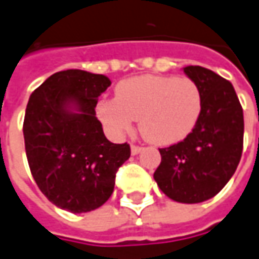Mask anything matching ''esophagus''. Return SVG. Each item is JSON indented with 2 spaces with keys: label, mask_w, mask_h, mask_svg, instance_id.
Segmentation results:
<instances>
[{
  "label": "esophagus",
  "mask_w": 259,
  "mask_h": 259,
  "mask_svg": "<svg viewBox=\"0 0 259 259\" xmlns=\"http://www.w3.org/2000/svg\"><path fill=\"white\" fill-rule=\"evenodd\" d=\"M143 150V147H140V146H136V144H132V154L136 155L139 154L140 151Z\"/></svg>",
  "instance_id": "esophagus-1"
}]
</instances>
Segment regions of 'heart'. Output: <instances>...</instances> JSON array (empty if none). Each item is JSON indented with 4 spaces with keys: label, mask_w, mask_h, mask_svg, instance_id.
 <instances>
[{
    "label": "heart",
    "mask_w": 259,
    "mask_h": 259,
    "mask_svg": "<svg viewBox=\"0 0 259 259\" xmlns=\"http://www.w3.org/2000/svg\"><path fill=\"white\" fill-rule=\"evenodd\" d=\"M203 111L200 87L191 78L142 75L122 81L115 98H102L97 115L113 135L130 132L135 119L148 142L168 146L191 135Z\"/></svg>",
    "instance_id": "obj_1"
}]
</instances>
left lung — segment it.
I'll return each mask as SVG.
<instances>
[{
	"label": "left lung",
	"mask_w": 259,
	"mask_h": 259,
	"mask_svg": "<svg viewBox=\"0 0 259 259\" xmlns=\"http://www.w3.org/2000/svg\"><path fill=\"white\" fill-rule=\"evenodd\" d=\"M184 71L200 87L203 111L191 135L160 148L154 180L175 202L200 203L218 195L236 172L243 154L244 115L230 81L200 66Z\"/></svg>",
	"instance_id": "left-lung-1"
}]
</instances>
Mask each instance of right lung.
Returning <instances> with one entry per match:
<instances>
[{"label": "right lung", "instance_id": "add662e5", "mask_svg": "<svg viewBox=\"0 0 259 259\" xmlns=\"http://www.w3.org/2000/svg\"><path fill=\"white\" fill-rule=\"evenodd\" d=\"M111 85L102 74L66 70L50 75L29 98L23 137L29 168L46 198L64 210L91 211L111 198L127 143L115 144L95 116Z\"/></svg>", "mask_w": 259, "mask_h": 259}]
</instances>
